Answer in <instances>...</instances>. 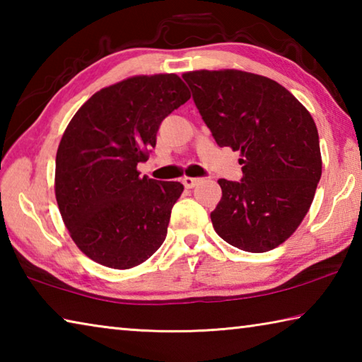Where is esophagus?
<instances>
[{"instance_id": "1", "label": "esophagus", "mask_w": 362, "mask_h": 362, "mask_svg": "<svg viewBox=\"0 0 362 362\" xmlns=\"http://www.w3.org/2000/svg\"><path fill=\"white\" fill-rule=\"evenodd\" d=\"M199 182H201V179H194V177H183L182 179V183L185 188H193L198 185Z\"/></svg>"}]
</instances>
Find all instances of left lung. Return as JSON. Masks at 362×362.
Segmentation results:
<instances>
[{
	"instance_id": "left-lung-1",
	"label": "left lung",
	"mask_w": 362,
	"mask_h": 362,
	"mask_svg": "<svg viewBox=\"0 0 362 362\" xmlns=\"http://www.w3.org/2000/svg\"><path fill=\"white\" fill-rule=\"evenodd\" d=\"M218 146L241 151V182L220 179L217 235L246 252L289 238L313 203L322 161L313 118L273 79L241 70L183 75Z\"/></svg>"
}]
</instances>
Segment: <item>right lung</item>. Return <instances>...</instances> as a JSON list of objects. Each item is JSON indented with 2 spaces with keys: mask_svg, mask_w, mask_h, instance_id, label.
I'll list each match as a JSON object with an SVG mask.
<instances>
[{
  "mask_svg": "<svg viewBox=\"0 0 362 362\" xmlns=\"http://www.w3.org/2000/svg\"><path fill=\"white\" fill-rule=\"evenodd\" d=\"M189 99L174 75L132 76L73 116L56 156V199L71 240L108 268L144 263L166 240L180 182L140 177L163 119Z\"/></svg>",
  "mask_w": 362,
  "mask_h": 362,
  "instance_id": "right-lung-1",
  "label": "right lung"
}]
</instances>
